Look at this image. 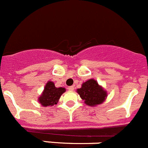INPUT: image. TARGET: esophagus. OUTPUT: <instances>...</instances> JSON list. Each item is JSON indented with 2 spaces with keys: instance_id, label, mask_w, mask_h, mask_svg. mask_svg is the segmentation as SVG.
I'll list each match as a JSON object with an SVG mask.
<instances>
[{
  "instance_id": "1",
  "label": "esophagus",
  "mask_w": 148,
  "mask_h": 148,
  "mask_svg": "<svg viewBox=\"0 0 148 148\" xmlns=\"http://www.w3.org/2000/svg\"><path fill=\"white\" fill-rule=\"evenodd\" d=\"M68 90H70V91H73V90H74V86H69V87H68Z\"/></svg>"
}]
</instances>
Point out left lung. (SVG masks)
<instances>
[{"mask_svg": "<svg viewBox=\"0 0 148 148\" xmlns=\"http://www.w3.org/2000/svg\"><path fill=\"white\" fill-rule=\"evenodd\" d=\"M80 97L90 106H94L103 103L107 96L106 92L94 79H90L83 83L81 88L77 90Z\"/></svg>", "mask_w": 148, "mask_h": 148, "instance_id": "left-lung-1", "label": "left lung"}]
</instances>
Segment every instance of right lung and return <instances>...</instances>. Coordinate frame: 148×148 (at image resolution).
Returning a JSON list of instances; mask_svg holds the SVG:
<instances>
[{
    "label": "right lung",
    "mask_w": 148,
    "mask_h": 148,
    "mask_svg": "<svg viewBox=\"0 0 148 148\" xmlns=\"http://www.w3.org/2000/svg\"><path fill=\"white\" fill-rule=\"evenodd\" d=\"M66 91L63 87H56L53 82H48L45 85L42 95L39 97V102L42 106H52L57 104L61 95Z\"/></svg>",
    "instance_id": "1"
}]
</instances>
